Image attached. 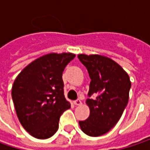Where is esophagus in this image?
Wrapping results in <instances>:
<instances>
[{
	"label": "esophagus",
	"mask_w": 150,
	"mask_h": 150,
	"mask_svg": "<svg viewBox=\"0 0 150 150\" xmlns=\"http://www.w3.org/2000/svg\"><path fill=\"white\" fill-rule=\"evenodd\" d=\"M74 103H75L76 106H79V105L81 104V101L80 99H77V100H75V102H74Z\"/></svg>",
	"instance_id": "34e87169"
}]
</instances>
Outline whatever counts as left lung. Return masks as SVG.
Segmentation results:
<instances>
[{"mask_svg":"<svg viewBox=\"0 0 150 150\" xmlns=\"http://www.w3.org/2000/svg\"><path fill=\"white\" fill-rule=\"evenodd\" d=\"M91 79L86 101L90 115L80 121L81 130L89 136L108 132L120 120L129 102L131 82L129 75L113 60L99 54H78Z\"/></svg>","mask_w":150,"mask_h":150,"instance_id":"8db88e82","label":"left lung"}]
</instances>
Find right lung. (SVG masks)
<instances>
[{
    "mask_svg": "<svg viewBox=\"0 0 150 150\" xmlns=\"http://www.w3.org/2000/svg\"><path fill=\"white\" fill-rule=\"evenodd\" d=\"M75 57L71 53L46 54L16 77L12 99L21 124L32 136L47 139L54 135L61 115L70 108L64 96L62 73Z\"/></svg>",
    "mask_w": 150,
    "mask_h": 150,
    "instance_id": "obj_1",
    "label": "right lung"
}]
</instances>
